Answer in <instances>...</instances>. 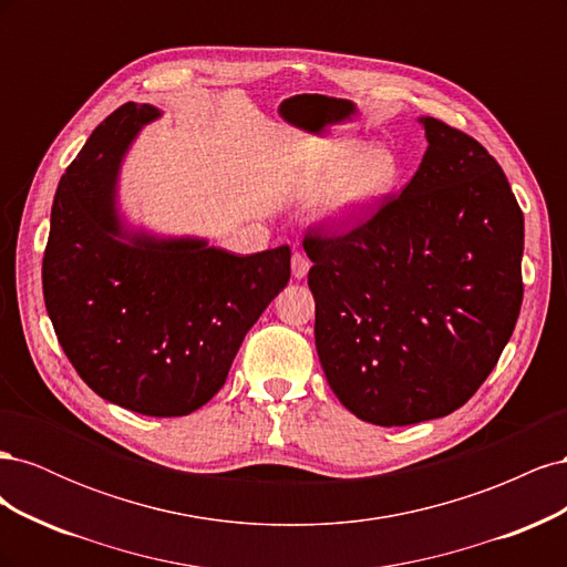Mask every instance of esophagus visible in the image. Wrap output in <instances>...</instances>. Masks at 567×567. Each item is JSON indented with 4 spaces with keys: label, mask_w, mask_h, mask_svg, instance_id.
<instances>
[{
    "label": "esophagus",
    "mask_w": 567,
    "mask_h": 567,
    "mask_svg": "<svg viewBox=\"0 0 567 567\" xmlns=\"http://www.w3.org/2000/svg\"><path fill=\"white\" fill-rule=\"evenodd\" d=\"M310 267H312V262L307 260V255L305 252H293V277L296 279H305L307 277V271H310Z\"/></svg>",
    "instance_id": "obj_1"
}]
</instances>
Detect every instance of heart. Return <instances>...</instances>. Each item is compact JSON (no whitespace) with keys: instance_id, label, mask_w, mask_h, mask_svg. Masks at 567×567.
Here are the masks:
<instances>
[{"instance_id":"obj_1","label":"heart","mask_w":567,"mask_h":567,"mask_svg":"<svg viewBox=\"0 0 567 567\" xmlns=\"http://www.w3.org/2000/svg\"><path fill=\"white\" fill-rule=\"evenodd\" d=\"M398 179L400 161L392 148L331 142L319 146L307 163L302 188L312 196L329 192L321 208L323 217L342 225L381 203Z\"/></svg>"}]
</instances>
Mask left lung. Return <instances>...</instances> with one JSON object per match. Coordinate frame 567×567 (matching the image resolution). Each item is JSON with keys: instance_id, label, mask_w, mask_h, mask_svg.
Returning <instances> with one entry per match:
<instances>
[{"instance_id": "1", "label": "left lung", "mask_w": 567, "mask_h": 567, "mask_svg": "<svg viewBox=\"0 0 567 567\" xmlns=\"http://www.w3.org/2000/svg\"><path fill=\"white\" fill-rule=\"evenodd\" d=\"M427 148L400 196L357 227L305 234L319 362L357 419L447 416L485 383L523 305V210L473 136L421 117Z\"/></svg>"}]
</instances>
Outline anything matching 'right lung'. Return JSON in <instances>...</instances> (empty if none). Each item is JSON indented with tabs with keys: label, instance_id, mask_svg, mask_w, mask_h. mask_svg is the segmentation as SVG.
Here are the masks:
<instances>
[{
	"label": "right lung",
	"instance_id": "obj_1",
	"mask_svg": "<svg viewBox=\"0 0 567 567\" xmlns=\"http://www.w3.org/2000/svg\"><path fill=\"white\" fill-rule=\"evenodd\" d=\"M161 111L125 104L68 165L42 260L47 315L99 398L144 416H186L225 385L250 326L290 279V248L234 255L203 238L127 231L117 167Z\"/></svg>",
	"mask_w": 567,
	"mask_h": 567
}]
</instances>
